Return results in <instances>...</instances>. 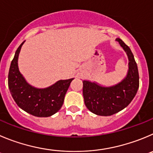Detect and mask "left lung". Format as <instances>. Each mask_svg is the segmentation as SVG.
Returning a JSON list of instances; mask_svg holds the SVG:
<instances>
[{"label": "left lung", "mask_w": 153, "mask_h": 153, "mask_svg": "<svg viewBox=\"0 0 153 153\" xmlns=\"http://www.w3.org/2000/svg\"><path fill=\"white\" fill-rule=\"evenodd\" d=\"M128 58V70L122 81L112 86H102L95 81H83V96L85 105L93 113L109 116L128 106L139 88V73L134 57L128 46L116 38Z\"/></svg>", "instance_id": "1"}]
</instances>
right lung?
I'll list each match as a JSON object with an SVG mask.
<instances>
[{
    "label": "right lung",
    "instance_id": "right-lung-1",
    "mask_svg": "<svg viewBox=\"0 0 153 153\" xmlns=\"http://www.w3.org/2000/svg\"><path fill=\"white\" fill-rule=\"evenodd\" d=\"M22 43L16 50L8 75V86L13 98L19 108L37 117H49L56 113L63 104L64 98L74 78L59 80L48 88H38L27 82L19 72V55Z\"/></svg>",
    "mask_w": 153,
    "mask_h": 153
}]
</instances>
